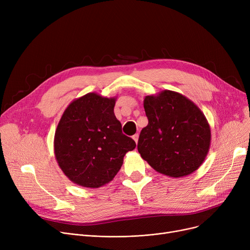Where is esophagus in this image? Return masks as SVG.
Masks as SVG:
<instances>
[{"instance_id": "1", "label": "esophagus", "mask_w": 250, "mask_h": 250, "mask_svg": "<svg viewBox=\"0 0 250 250\" xmlns=\"http://www.w3.org/2000/svg\"><path fill=\"white\" fill-rule=\"evenodd\" d=\"M133 140L136 142V144H138V140H139V135L136 134L135 136H133Z\"/></svg>"}]
</instances>
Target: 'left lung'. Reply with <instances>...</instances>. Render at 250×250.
I'll list each match as a JSON object with an SVG mask.
<instances>
[{
  "instance_id": "obj_1",
  "label": "left lung",
  "mask_w": 250,
  "mask_h": 250,
  "mask_svg": "<svg viewBox=\"0 0 250 250\" xmlns=\"http://www.w3.org/2000/svg\"><path fill=\"white\" fill-rule=\"evenodd\" d=\"M149 124L142 129L138 151L157 172L170 177L191 174L211 146V127L203 111L185 95L163 90L144 99Z\"/></svg>"
}]
</instances>
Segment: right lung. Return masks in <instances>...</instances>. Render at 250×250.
Wrapping results in <instances>:
<instances>
[{
    "mask_svg": "<svg viewBox=\"0 0 250 250\" xmlns=\"http://www.w3.org/2000/svg\"><path fill=\"white\" fill-rule=\"evenodd\" d=\"M116 97L92 92L73 100L56 129L54 149L63 174L76 185L98 188L120 171L136 143L122 132L114 115Z\"/></svg>",
    "mask_w": 250,
    "mask_h": 250,
    "instance_id": "1",
    "label": "right lung"
}]
</instances>
